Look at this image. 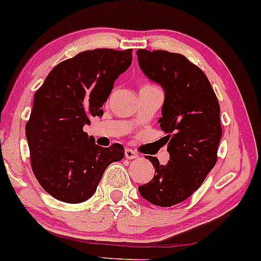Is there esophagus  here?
Here are the masks:
<instances>
[{
    "label": "esophagus",
    "instance_id": "obj_1",
    "mask_svg": "<svg viewBox=\"0 0 261 261\" xmlns=\"http://www.w3.org/2000/svg\"><path fill=\"white\" fill-rule=\"evenodd\" d=\"M125 157L127 160H134L139 157V153L135 150H133V148H125Z\"/></svg>",
    "mask_w": 261,
    "mask_h": 261
}]
</instances>
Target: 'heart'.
<instances>
[{"label":"heart","mask_w":261,"mask_h":261,"mask_svg":"<svg viewBox=\"0 0 261 261\" xmlns=\"http://www.w3.org/2000/svg\"><path fill=\"white\" fill-rule=\"evenodd\" d=\"M144 85H150V83H146V84H144Z\"/></svg>","instance_id":"1"}]
</instances>
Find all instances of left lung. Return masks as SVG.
Returning a JSON list of instances; mask_svg holds the SVG:
<instances>
[{
	"label": "left lung",
	"instance_id": "obj_1",
	"mask_svg": "<svg viewBox=\"0 0 261 261\" xmlns=\"http://www.w3.org/2000/svg\"><path fill=\"white\" fill-rule=\"evenodd\" d=\"M145 75L165 90L162 117L170 161L154 166V176L139 187L146 200L159 207L178 204L200 187L217 162L222 126L220 108L207 75L185 56L167 50H137Z\"/></svg>",
	"mask_w": 261,
	"mask_h": 261
}]
</instances>
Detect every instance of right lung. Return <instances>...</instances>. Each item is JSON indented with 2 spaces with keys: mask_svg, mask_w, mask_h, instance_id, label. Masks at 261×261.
<instances>
[{
  "mask_svg": "<svg viewBox=\"0 0 261 261\" xmlns=\"http://www.w3.org/2000/svg\"><path fill=\"white\" fill-rule=\"evenodd\" d=\"M131 62L133 49L82 51L56 65L34 94L25 124L31 165L39 185L56 199H89L108 166L125 156L124 146L100 147L83 127L90 116H102V104Z\"/></svg>",
  "mask_w": 261,
  "mask_h": 261,
  "instance_id": "right-lung-1",
  "label": "right lung"
}]
</instances>
